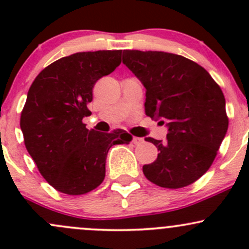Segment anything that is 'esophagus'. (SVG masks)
<instances>
[{"mask_svg": "<svg viewBox=\"0 0 249 249\" xmlns=\"http://www.w3.org/2000/svg\"><path fill=\"white\" fill-rule=\"evenodd\" d=\"M132 142H134L135 144H141V143L143 142V139H141V137H132Z\"/></svg>", "mask_w": 249, "mask_h": 249, "instance_id": "34e87169", "label": "esophagus"}]
</instances>
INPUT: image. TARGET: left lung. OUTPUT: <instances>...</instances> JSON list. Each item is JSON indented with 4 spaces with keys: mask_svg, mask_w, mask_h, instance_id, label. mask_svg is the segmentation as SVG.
Segmentation results:
<instances>
[{
    "mask_svg": "<svg viewBox=\"0 0 249 249\" xmlns=\"http://www.w3.org/2000/svg\"><path fill=\"white\" fill-rule=\"evenodd\" d=\"M123 64L145 88V114L169 130L165 142L145 139L159 154L143 173L162 188L192 184L210 169L227 135L222 89L203 67L177 54L124 50Z\"/></svg>",
    "mask_w": 249,
    "mask_h": 249,
    "instance_id": "8db88e82",
    "label": "left lung"
}]
</instances>
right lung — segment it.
<instances>
[{
	"mask_svg": "<svg viewBox=\"0 0 249 249\" xmlns=\"http://www.w3.org/2000/svg\"><path fill=\"white\" fill-rule=\"evenodd\" d=\"M122 62V50L76 53L47 66L34 80L20 117L25 147L44 179L59 192L82 195L106 176V158L114 144L129 143L124 130H88L92 88Z\"/></svg>",
	"mask_w": 249,
	"mask_h": 249,
	"instance_id": "add662e5",
	"label": "right lung"
}]
</instances>
